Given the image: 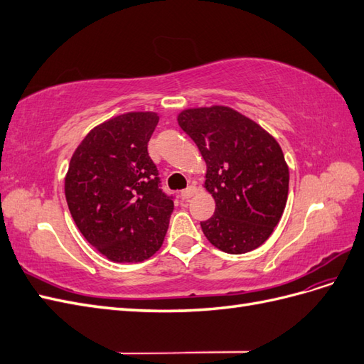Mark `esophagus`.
<instances>
[{
  "label": "esophagus",
  "instance_id": "1",
  "mask_svg": "<svg viewBox=\"0 0 364 364\" xmlns=\"http://www.w3.org/2000/svg\"><path fill=\"white\" fill-rule=\"evenodd\" d=\"M196 191H197V188H196V186H188V188H186V190H183L182 193H181V197H182V199L183 200H188V199H191V197L196 194Z\"/></svg>",
  "mask_w": 364,
  "mask_h": 364
}]
</instances>
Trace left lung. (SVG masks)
<instances>
[{
  "mask_svg": "<svg viewBox=\"0 0 364 364\" xmlns=\"http://www.w3.org/2000/svg\"><path fill=\"white\" fill-rule=\"evenodd\" d=\"M181 129L206 162L205 188L215 211L200 222L217 249L240 255L259 247L279 223L289 196V167L270 134L226 106L186 109Z\"/></svg>",
  "mask_w": 364,
  "mask_h": 364,
  "instance_id": "obj_1",
  "label": "left lung"
}]
</instances>
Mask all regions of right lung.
<instances>
[{"label": "right lung", "instance_id": "right-lung-1", "mask_svg": "<svg viewBox=\"0 0 364 364\" xmlns=\"http://www.w3.org/2000/svg\"><path fill=\"white\" fill-rule=\"evenodd\" d=\"M159 117L127 112L94 127L75 149L65 197L82 235L107 259L141 262L159 250L174 209L147 144Z\"/></svg>", "mask_w": 364, "mask_h": 364}]
</instances>
